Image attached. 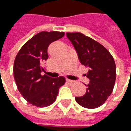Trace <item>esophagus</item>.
Returning a JSON list of instances; mask_svg holds the SVG:
<instances>
[{"label":"esophagus","mask_w":131,"mask_h":131,"mask_svg":"<svg viewBox=\"0 0 131 131\" xmlns=\"http://www.w3.org/2000/svg\"><path fill=\"white\" fill-rule=\"evenodd\" d=\"M66 81L67 82H68V83H74V81L70 80V79H66Z\"/></svg>","instance_id":"esophagus-1"}]
</instances>
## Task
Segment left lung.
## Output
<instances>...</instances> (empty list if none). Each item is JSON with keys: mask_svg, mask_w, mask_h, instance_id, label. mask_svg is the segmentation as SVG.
<instances>
[{"mask_svg": "<svg viewBox=\"0 0 131 131\" xmlns=\"http://www.w3.org/2000/svg\"><path fill=\"white\" fill-rule=\"evenodd\" d=\"M81 64L88 67L90 79L85 94L76 97L80 106L96 108L106 102L113 92L116 79V66L113 56L102 44L80 32H67Z\"/></svg>", "mask_w": 131, "mask_h": 131, "instance_id": "8db88e82", "label": "left lung"}]
</instances>
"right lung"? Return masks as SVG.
<instances>
[{"instance_id": "add662e5", "label": "right lung", "mask_w": 131, "mask_h": 131, "mask_svg": "<svg viewBox=\"0 0 131 131\" xmlns=\"http://www.w3.org/2000/svg\"><path fill=\"white\" fill-rule=\"evenodd\" d=\"M63 32H41L20 48L14 60V77L18 91L27 102L37 107H46L55 102L59 90L64 85L63 77L52 78L46 74L43 64L48 59L51 43L61 39Z\"/></svg>"}]
</instances>
